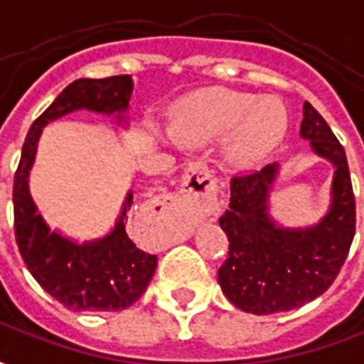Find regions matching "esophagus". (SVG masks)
<instances>
[{
  "label": "esophagus",
  "mask_w": 364,
  "mask_h": 364,
  "mask_svg": "<svg viewBox=\"0 0 364 364\" xmlns=\"http://www.w3.org/2000/svg\"><path fill=\"white\" fill-rule=\"evenodd\" d=\"M181 195L199 215H209L218 209L215 179L205 163H191L187 167L181 181Z\"/></svg>",
  "instance_id": "1"
}]
</instances>
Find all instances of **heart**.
<instances>
[{"label": "heart", "mask_w": 364, "mask_h": 364, "mask_svg": "<svg viewBox=\"0 0 364 364\" xmlns=\"http://www.w3.org/2000/svg\"><path fill=\"white\" fill-rule=\"evenodd\" d=\"M288 129V112L278 98H262L209 90L191 96L177 112L175 131L181 141L205 143L230 134V159L237 165H254L280 143ZM173 136V134H169Z\"/></svg>", "instance_id": "heart-1"}]
</instances>
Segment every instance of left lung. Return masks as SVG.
Listing matches in <instances>:
<instances>
[{
	"mask_svg": "<svg viewBox=\"0 0 364 364\" xmlns=\"http://www.w3.org/2000/svg\"><path fill=\"white\" fill-rule=\"evenodd\" d=\"M300 134L334 165L331 209L312 228L286 230L268 213L278 165L233 177L230 209L220 218L230 252L218 280L228 300L244 312H286L324 294L355 237L357 207L345 149L310 102H304Z\"/></svg>",
	"mask_w": 364,
	"mask_h": 364,
	"instance_id": "obj_1",
	"label": "left lung"
}]
</instances>
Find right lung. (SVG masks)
<instances>
[{
  "mask_svg": "<svg viewBox=\"0 0 364 364\" xmlns=\"http://www.w3.org/2000/svg\"><path fill=\"white\" fill-rule=\"evenodd\" d=\"M131 92L132 80L129 74L102 80H74L33 120L21 149L14 177V230L19 254L36 282L70 310L114 312L129 308L144 294L157 268V256L136 247L127 233L124 220H129L132 193L127 195L122 203L114 230L102 240L76 244L52 232L33 203L28 187L38 141L48 122L82 108L117 114V120L122 122Z\"/></svg>",
  "mask_w": 364,
  "mask_h": 364,
  "instance_id": "add662e5",
  "label": "right lung"
}]
</instances>
